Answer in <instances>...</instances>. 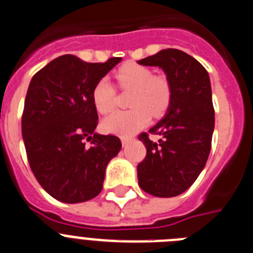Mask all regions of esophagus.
Segmentation results:
<instances>
[{"label": "esophagus", "instance_id": "34e87169", "mask_svg": "<svg viewBox=\"0 0 253 253\" xmlns=\"http://www.w3.org/2000/svg\"><path fill=\"white\" fill-rule=\"evenodd\" d=\"M129 141H130V138H128V137H123V138H122L123 146H126V145H128Z\"/></svg>", "mask_w": 253, "mask_h": 253}]
</instances>
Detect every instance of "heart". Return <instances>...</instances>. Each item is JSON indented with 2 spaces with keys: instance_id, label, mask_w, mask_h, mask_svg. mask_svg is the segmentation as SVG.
Returning a JSON list of instances; mask_svg holds the SVG:
<instances>
[{
  "instance_id": "obj_1",
  "label": "heart",
  "mask_w": 253,
  "mask_h": 253,
  "mask_svg": "<svg viewBox=\"0 0 253 253\" xmlns=\"http://www.w3.org/2000/svg\"><path fill=\"white\" fill-rule=\"evenodd\" d=\"M116 80L122 89L130 90L128 111H118L102 122V129L111 134H134L149 125L151 114L162 116L172 99V87L166 76H154L149 67L138 63H125L116 72ZM94 107L106 115L116 106V90L108 79L103 77L91 91Z\"/></svg>"
}]
</instances>
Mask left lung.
<instances>
[{
	"instance_id": "1",
	"label": "left lung",
	"mask_w": 253,
	"mask_h": 253,
	"mask_svg": "<svg viewBox=\"0 0 253 253\" xmlns=\"http://www.w3.org/2000/svg\"><path fill=\"white\" fill-rule=\"evenodd\" d=\"M138 63L160 67L172 87L166 116L149 130L160 135V141H151L148 133L138 137L147 150L137 167L139 187L154 197H177L195 182L210 156L214 129L210 76L195 58L177 49Z\"/></svg>"
}]
</instances>
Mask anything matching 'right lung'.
Returning <instances> with one entry per match:
<instances>
[{
	"instance_id": "right-lung-1",
	"label": "right lung",
	"mask_w": 253,
	"mask_h": 253,
	"mask_svg": "<svg viewBox=\"0 0 253 253\" xmlns=\"http://www.w3.org/2000/svg\"><path fill=\"white\" fill-rule=\"evenodd\" d=\"M120 60L87 63L66 54L31 80L22 116L27 158L43 190L63 203L97 197L108 162L122 149L116 135L94 131L98 114L91 98L94 85Z\"/></svg>"
}]
</instances>
